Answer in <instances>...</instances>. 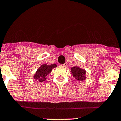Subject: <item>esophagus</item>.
Segmentation results:
<instances>
[{
  "mask_svg": "<svg viewBox=\"0 0 121 121\" xmlns=\"http://www.w3.org/2000/svg\"><path fill=\"white\" fill-rule=\"evenodd\" d=\"M66 65H67V63H65V64H64L60 65V66H63V67H65V66H66Z\"/></svg>",
  "mask_w": 121,
  "mask_h": 121,
  "instance_id": "esophagus-1",
  "label": "esophagus"
}]
</instances>
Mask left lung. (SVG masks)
Listing matches in <instances>:
<instances>
[{"label": "left lung", "mask_w": 121, "mask_h": 121, "mask_svg": "<svg viewBox=\"0 0 121 121\" xmlns=\"http://www.w3.org/2000/svg\"><path fill=\"white\" fill-rule=\"evenodd\" d=\"M70 72H71V74L73 75V77L77 81H82L84 80H85L87 77L86 76V71L84 69L80 68L78 66H74L71 68Z\"/></svg>", "instance_id": "8db88e82"}]
</instances>
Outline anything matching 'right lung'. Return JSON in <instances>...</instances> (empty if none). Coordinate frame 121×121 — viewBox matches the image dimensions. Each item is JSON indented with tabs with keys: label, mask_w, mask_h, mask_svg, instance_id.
<instances>
[{
	"label": "right lung",
	"mask_w": 121,
	"mask_h": 121,
	"mask_svg": "<svg viewBox=\"0 0 121 121\" xmlns=\"http://www.w3.org/2000/svg\"><path fill=\"white\" fill-rule=\"evenodd\" d=\"M57 67V65L55 64L51 65H47L45 64L41 65L37 69L36 72L34 76V79L37 82H41L45 81L47 80V76L49 73H51L52 69Z\"/></svg>",
	"instance_id": "1"
}]
</instances>
